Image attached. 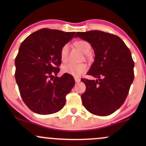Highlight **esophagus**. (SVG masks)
<instances>
[{
  "mask_svg": "<svg viewBox=\"0 0 146 146\" xmlns=\"http://www.w3.org/2000/svg\"><path fill=\"white\" fill-rule=\"evenodd\" d=\"M75 82H80V78H75Z\"/></svg>",
  "mask_w": 146,
  "mask_h": 146,
  "instance_id": "esophagus-1",
  "label": "esophagus"
}]
</instances>
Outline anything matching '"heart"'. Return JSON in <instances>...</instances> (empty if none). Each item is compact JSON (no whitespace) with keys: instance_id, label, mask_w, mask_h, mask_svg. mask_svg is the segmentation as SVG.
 Instances as JSON below:
<instances>
[{"instance_id":"heart-1","label":"heart","mask_w":146,"mask_h":146,"mask_svg":"<svg viewBox=\"0 0 146 146\" xmlns=\"http://www.w3.org/2000/svg\"><path fill=\"white\" fill-rule=\"evenodd\" d=\"M75 45L84 53H88L90 51V45L86 41L78 40L75 42ZM69 45L68 44H64L60 50V58L62 62L67 60ZM88 70V66L86 64H74L68 63L62 66V72L66 74L71 75L74 77H79L84 73Z\"/></svg>"}]
</instances>
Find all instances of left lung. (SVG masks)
<instances>
[{"label":"left lung","instance_id":"left-lung-1","mask_svg":"<svg viewBox=\"0 0 146 146\" xmlns=\"http://www.w3.org/2000/svg\"><path fill=\"white\" fill-rule=\"evenodd\" d=\"M75 37L89 42L95 55L87 75L98 79L81 80L86 87L81 95L83 106L93 115H111L124 103L134 80L130 49L119 37L98 30L77 32Z\"/></svg>","mask_w":146,"mask_h":146}]
</instances>
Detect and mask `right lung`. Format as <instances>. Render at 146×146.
Masks as SVG:
<instances>
[{
  "label": "right lung",
  "instance_id": "obj_1",
  "mask_svg": "<svg viewBox=\"0 0 146 146\" xmlns=\"http://www.w3.org/2000/svg\"><path fill=\"white\" fill-rule=\"evenodd\" d=\"M75 33L44 28L21 43L15 59V78L21 98L31 111L49 115L65 105L74 78L66 73L60 78L56 75L61 64L60 50Z\"/></svg>",
  "mask_w": 146,
  "mask_h": 146
}]
</instances>
